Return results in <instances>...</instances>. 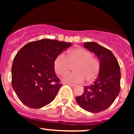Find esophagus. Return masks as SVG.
I'll use <instances>...</instances> for the list:
<instances>
[{"instance_id": "obj_1", "label": "esophagus", "mask_w": 134, "mask_h": 134, "mask_svg": "<svg viewBox=\"0 0 134 134\" xmlns=\"http://www.w3.org/2000/svg\"><path fill=\"white\" fill-rule=\"evenodd\" d=\"M67 85H69V86H70L71 87H72V88H74V87H76V85H74V84H70V83H68V84H67Z\"/></svg>"}]
</instances>
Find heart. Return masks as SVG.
I'll return each instance as SVG.
<instances>
[{
    "mask_svg": "<svg viewBox=\"0 0 134 134\" xmlns=\"http://www.w3.org/2000/svg\"><path fill=\"white\" fill-rule=\"evenodd\" d=\"M74 72L65 75L62 79L64 82L80 83L85 80L93 81L97 78L99 72V63L92 54L85 48L76 47L70 49L67 54V58L64 54L55 58L54 67L56 74L63 76L73 66Z\"/></svg>",
    "mask_w": 134,
    "mask_h": 134,
    "instance_id": "heart-1",
    "label": "heart"
}]
</instances>
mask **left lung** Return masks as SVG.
<instances>
[{
	"mask_svg": "<svg viewBox=\"0 0 134 134\" xmlns=\"http://www.w3.org/2000/svg\"><path fill=\"white\" fill-rule=\"evenodd\" d=\"M84 47L94 53L99 60V73L94 83L84 87V93L76 97L83 109L99 113L107 109L120 91L121 72L118 60L109 49L95 42H85Z\"/></svg>",
	"mask_w": 134,
	"mask_h": 134,
	"instance_id": "obj_1",
	"label": "left lung"
}]
</instances>
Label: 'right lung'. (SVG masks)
I'll use <instances>...</instances> for the list:
<instances>
[{
  "mask_svg": "<svg viewBox=\"0 0 134 134\" xmlns=\"http://www.w3.org/2000/svg\"><path fill=\"white\" fill-rule=\"evenodd\" d=\"M69 42L43 39L25 45L12 65V86L27 107L38 109L50 103L62 85L55 74L54 62Z\"/></svg>",
  "mask_w": 134,
  "mask_h": 134,
  "instance_id": "add662e5",
  "label": "right lung"
}]
</instances>
